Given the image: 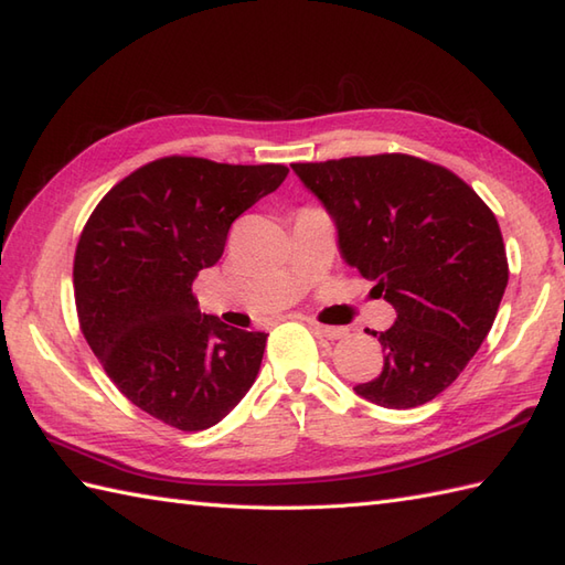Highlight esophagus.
Wrapping results in <instances>:
<instances>
[{"label": "esophagus", "instance_id": "1", "mask_svg": "<svg viewBox=\"0 0 565 565\" xmlns=\"http://www.w3.org/2000/svg\"><path fill=\"white\" fill-rule=\"evenodd\" d=\"M311 329H315L319 335L329 338V341H338V338H345L348 335V329H343V326H323L319 321H309Z\"/></svg>", "mask_w": 565, "mask_h": 565}]
</instances>
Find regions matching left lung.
<instances>
[{"mask_svg":"<svg viewBox=\"0 0 565 565\" xmlns=\"http://www.w3.org/2000/svg\"><path fill=\"white\" fill-rule=\"evenodd\" d=\"M335 224L350 268L396 309L377 335L384 367L355 394L384 408L428 404L469 365L508 287L498 220L452 171L408 154L292 164Z\"/></svg>","mask_w":565,"mask_h":565,"instance_id":"1","label":"left lung"}]
</instances>
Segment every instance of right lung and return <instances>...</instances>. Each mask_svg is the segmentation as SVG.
Returning <instances> with one entry per match:
<instances>
[{
	"label": "right lung",
	"mask_w": 565,
	"mask_h": 565,
	"mask_svg": "<svg viewBox=\"0 0 565 565\" xmlns=\"http://www.w3.org/2000/svg\"><path fill=\"white\" fill-rule=\"evenodd\" d=\"M287 171L167 157L113 185L92 212L74 254L82 333L149 416L205 430L256 382L268 333L200 315L193 280L222 258L232 222Z\"/></svg>",
	"instance_id": "obj_1"
}]
</instances>
